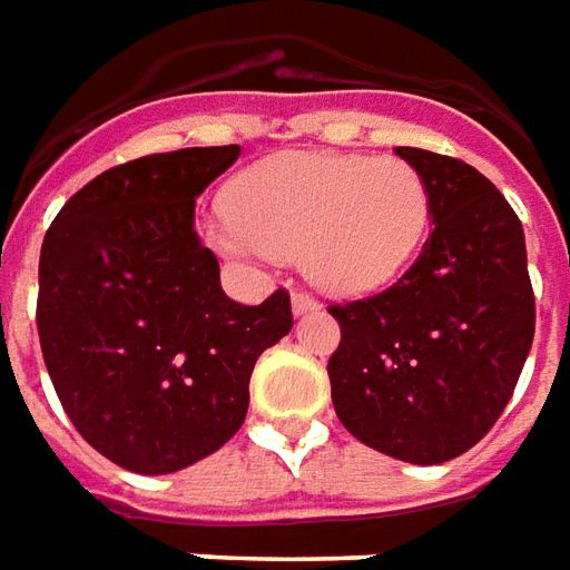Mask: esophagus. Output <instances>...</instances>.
I'll return each instance as SVG.
<instances>
[{
  "label": "esophagus",
  "instance_id": "obj_1",
  "mask_svg": "<svg viewBox=\"0 0 570 570\" xmlns=\"http://www.w3.org/2000/svg\"><path fill=\"white\" fill-rule=\"evenodd\" d=\"M317 312V299H312L308 293H293V315H308Z\"/></svg>",
  "mask_w": 570,
  "mask_h": 570
}]
</instances>
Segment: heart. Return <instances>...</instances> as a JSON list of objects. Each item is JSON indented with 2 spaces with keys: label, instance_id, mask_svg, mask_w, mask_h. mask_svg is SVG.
I'll return each mask as SVG.
<instances>
[{
  "label": "heart",
  "instance_id": "obj_1",
  "mask_svg": "<svg viewBox=\"0 0 570 570\" xmlns=\"http://www.w3.org/2000/svg\"><path fill=\"white\" fill-rule=\"evenodd\" d=\"M431 227L424 177L393 155L281 153L227 189V218L208 243L230 258L296 255L334 296H367L415 262Z\"/></svg>",
  "mask_w": 570,
  "mask_h": 570
}]
</instances>
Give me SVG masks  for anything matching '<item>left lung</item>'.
<instances>
[{
	"label": "left lung",
	"mask_w": 570,
	"mask_h": 570,
	"mask_svg": "<svg viewBox=\"0 0 570 570\" xmlns=\"http://www.w3.org/2000/svg\"><path fill=\"white\" fill-rule=\"evenodd\" d=\"M431 193L433 230L390 289L331 305L327 362L343 428L399 462L440 464L480 443L533 343L524 227L478 168L399 146Z\"/></svg>",
	"instance_id": "8db88e82"
}]
</instances>
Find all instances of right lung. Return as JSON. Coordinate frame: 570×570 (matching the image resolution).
I'll return each instance as SVG.
<instances>
[{"instance_id": "1", "label": "right lung", "mask_w": 570, "mask_h": 570, "mask_svg": "<svg viewBox=\"0 0 570 570\" xmlns=\"http://www.w3.org/2000/svg\"><path fill=\"white\" fill-rule=\"evenodd\" d=\"M239 146L142 155L77 189L46 230L37 331L71 424L137 474L218 452L258 355L293 327L289 293L239 305L196 234V199Z\"/></svg>"}]
</instances>
